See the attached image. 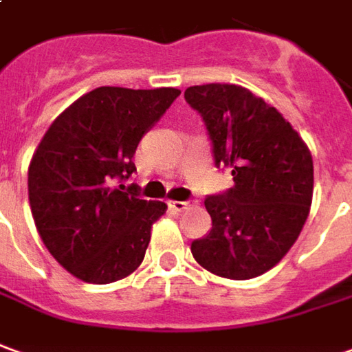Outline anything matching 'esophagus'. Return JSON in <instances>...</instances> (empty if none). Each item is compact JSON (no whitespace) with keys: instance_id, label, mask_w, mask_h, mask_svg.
<instances>
[{"instance_id":"34e87169","label":"esophagus","mask_w":352,"mask_h":352,"mask_svg":"<svg viewBox=\"0 0 352 352\" xmlns=\"http://www.w3.org/2000/svg\"><path fill=\"white\" fill-rule=\"evenodd\" d=\"M188 206V202H181V200H169V208L173 210V212H183Z\"/></svg>"}]
</instances>
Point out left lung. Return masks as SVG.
Returning a JSON list of instances; mask_svg holds the SVG:
<instances>
[{
	"mask_svg": "<svg viewBox=\"0 0 352 352\" xmlns=\"http://www.w3.org/2000/svg\"><path fill=\"white\" fill-rule=\"evenodd\" d=\"M185 100L202 116L216 166L231 167L235 185L204 200L212 231L190 245L214 276L252 279L289 252L307 223L314 166L307 142L260 96L239 85L188 86Z\"/></svg>",
	"mask_w": 352,
	"mask_h": 352,
	"instance_id": "8db88e82",
	"label": "left lung"
}]
</instances>
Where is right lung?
<instances>
[{
    "mask_svg": "<svg viewBox=\"0 0 352 352\" xmlns=\"http://www.w3.org/2000/svg\"><path fill=\"white\" fill-rule=\"evenodd\" d=\"M179 88L100 86L75 100L42 136L28 166V200L50 254L80 281L106 285L142 264L166 202L116 186L136 171L140 138Z\"/></svg>",
    "mask_w": 352,
    "mask_h": 352,
    "instance_id": "1",
    "label": "right lung"
}]
</instances>
